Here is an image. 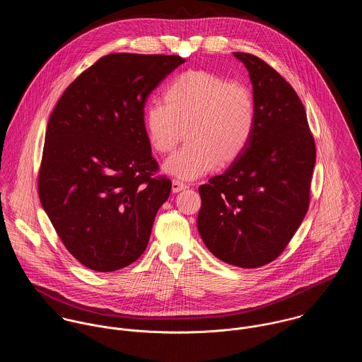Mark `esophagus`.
<instances>
[{
    "label": "esophagus",
    "instance_id": "esophagus-1",
    "mask_svg": "<svg viewBox=\"0 0 362 362\" xmlns=\"http://www.w3.org/2000/svg\"><path fill=\"white\" fill-rule=\"evenodd\" d=\"M187 188H189V185L185 184L184 181H181V180H173V192H180V191L187 189Z\"/></svg>",
    "mask_w": 362,
    "mask_h": 362
}]
</instances>
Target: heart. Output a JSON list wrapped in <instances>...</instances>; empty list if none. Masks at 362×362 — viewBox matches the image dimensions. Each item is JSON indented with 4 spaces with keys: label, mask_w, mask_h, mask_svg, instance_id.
Segmentation results:
<instances>
[{
    "label": "heart",
    "mask_w": 362,
    "mask_h": 362,
    "mask_svg": "<svg viewBox=\"0 0 362 362\" xmlns=\"http://www.w3.org/2000/svg\"><path fill=\"white\" fill-rule=\"evenodd\" d=\"M163 99L164 104H148L144 112L152 149L170 153L184 134L188 135V142L164 164L170 174L198 178L220 161L233 163L248 148L257 125V104L244 83L207 71H188L165 86Z\"/></svg>",
    "instance_id": "1"
}]
</instances>
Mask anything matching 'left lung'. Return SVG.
I'll return each mask as SVG.
<instances>
[{"mask_svg": "<svg viewBox=\"0 0 362 362\" xmlns=\"http://www.w3.org/2000/svg\"><path fill=\"white\" fill-rule=\"evenodd\" d=\"M234 55L250 72L257 125L245 152L199 187L198 230L214 257L254 269L279 258L303 223L316 148L293 86L257 55Z\"/></svg>", "mask_w": 362, "mask_h": 362, "instance_id": "1", "label": "left lung"}]
</instances>
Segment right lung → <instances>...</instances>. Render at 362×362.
I'll list each match as a JSON object with an SVG mask.
<instances>
[{"mask_svg": "<svg viewBox=\"0 0 362 362\" xmlns=\"http://www.w3.org/2000/svg\"><path fill=\"white\" fill-rule=\"evenodd\" d=\"M180 55L115 52L85 69L52 110L39 170V197L69 254L114 272L148 247L171 181L145 135L144 108Z\"/></svg>", "mask_w": 362, "mask_h": 362, "instance_id": "1", "label": "right lung"}]
</instances>
